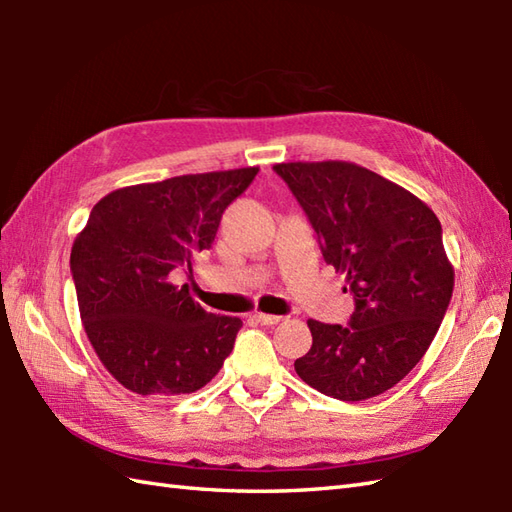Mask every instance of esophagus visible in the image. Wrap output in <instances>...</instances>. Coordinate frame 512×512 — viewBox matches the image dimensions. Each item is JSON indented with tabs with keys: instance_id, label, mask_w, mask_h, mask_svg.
<instances>
[{
	"instance_id": "34e87169",
	"label": "esophagus",
	"mask_w": 512,
	"mask_h": 512,
	"mask_svg": "<svg viewBox=\"0 0 512 512\" xmlns=\"http://www.w3.org/2000/svg\"><path fill=\"white\" fill-rule=\"evenodd\" d=\"M255 319L262 325H277L279 321H284V317H277V314H264V312H257Z\"/></svg>"
}]
</instances>
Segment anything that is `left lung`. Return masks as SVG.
<instances>
[{
    "label": "left lung",
    "mask_w": 512,
    "mask_h": 512,
    "mask_svg": "<svg viewBox=\"0 0 512 512\" xmlns=\"http://www.w3.org/2000/svg\"><path fill=\"white\" fill-rule=\"evenodd\" d=\"M317 233L325 264L354 297L350 325L308 321L312 347L295 372L325 396L367 400L418 365L453 295L442 226L427 204L345 160L273 167Z\"/></svg>",
    "instance_id": "obj_1"
}]
</instances>
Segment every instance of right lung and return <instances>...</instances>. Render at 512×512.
Here are the masks:
<instances>
[{
  "mask_svg": "<svg viewBox=\"0 0 512 512\" xmlns=\"http://www.w3.org/2000/svg\"><path fill=\"white\" fill-rule=\"evenodd\" d=\"M259 167L189 173L107 193L76 235L70 270L85 334L125 389L180 396L233 352L242 319L206 312L171 273L211 248L222 213Z\"/></svg>",
  "mask_w": 512,
  "mask_h": 512,
  "instance_id": "add662e5",
  "label": "right lung"
}]
</instances>
